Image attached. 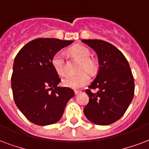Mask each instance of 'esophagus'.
<instances>
[{
  "label": "esophagus",
  "mask_w": 149,
  "mask_h": 149,
  "mask_svg": "<svg viewBox=\"0 0 149 149\" xmlns=\"http://www.w3.org/2000/svg\"><path fill=\"white\" fill-rule=\"evenodd\" d=\"M80 92H81V91H78V90H76V91H74V93H75V95H76L79 94V93H80Z\"/></svg>",
  "instance_id": "34e87169"
}]
</instances>
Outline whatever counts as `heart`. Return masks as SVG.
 <instances>
[{"label": "heart", "mask_w": 149, "mask_h": 149, "mask_svg": "<svg viewBox=\"0 0 149 149\" xmlns=\"http://www.w3.org/2000/svg\"><path fill=\"white\" fill-rule=\"evenodd\" d=\"M70 51L75 57L81 61L78 71L81 72L77 76L69 75L62 80V84L65 87L72 89L81 88L86 86L90 81L88 74L85 71L93 74L96 71L97 65L95 61L90 58L91 54L88 48L81 45H76L70 49ZM51 63L56 72L60 76H64L66 73L65 56L62 51H58L53 56Z\"/></svg>", "instance_id": "obj_1"}]
</instances>
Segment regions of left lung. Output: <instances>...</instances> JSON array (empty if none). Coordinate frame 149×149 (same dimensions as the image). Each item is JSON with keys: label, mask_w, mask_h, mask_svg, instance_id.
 <instances>
[{"label": "left lung", "mask_w": 149, "mask_h": 149, "mask_svg": "<svg viewBox=\"0 0 149 149\" xmlns=\"http://www.w3.org/2000/svg\"><path fill=\"white\" fill-rule=\"evenodd\" d=\"M96 53L99 71L86 90L89 102L84 108L86 118L94 124L107 125L120 119L132 102L134 80L128 61L119 49L107 42L83 39ZM91 89L98 90L92 93Z\"/></svg>", "instance_id": "8db88e82"}]
</instances>
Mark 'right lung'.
I'll list each match as a JSON object with an SVG mask.
<instances>
[{"instance_id": "obj_1", "label": "right lung", "mask_w": 149, "mask_h": 149, "mask_svg": "<svg viewBox=\"0 0 149 149\" xmlns=\"http://www.w3.org/2000/svg\"><path fill=\"white\" fill-rule=\"evenodd\" d=\"M72 42L36 38L26 44L15 58L11 78L14 101L35 125L58 122L67 102L74 96L71 88L58 87L61 79L51 63L54 54Z\"/></svg>"}]
</instances>
